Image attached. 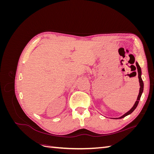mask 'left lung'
Listing matches in <instances>:
<instances>
[{"label":"left lung","instance_id":"8db88e82","mask_svg":"<svg viewBox=\"0 0 154 154\" xmlns=\"http://www.w3.org/2000/svg\"><path fill=\"white\" fill-rule=\"evenodd\" d=\"M136 63V66H137V72H138V78H139V85H140V88H139V95L137 96V101H136V103H134V106H132V108L130 109L129 111H128L127 113H125L124 115H123L122 116H121V117L118 118H115V119H122V118H125V116H127L129 114H131L132 112L136 109V108L137 107L138 103H139V100H140V98H141V94L143 92V87H144V84H143V82L142 80L141 79V67L140 66H139V65L138 64L137 62Z\"/></svg>","mask_w":154,"mask_h":154}]
</instances>
